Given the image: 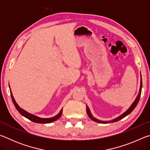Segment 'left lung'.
Masks as SVG:
<instances>
[{
  "instance_id": "1",
  "label": "left lung",
  "mask_w": 150,
  "mask_h": 150,
  "mask_svg": "<svg viewBox=\"0 0 150 150\" xmlns=\"http://www.w3.org/2000/svg\"><path fill=\"white\" fill-rule=\"evenodd\" d=\"M140 77H141V81H140V87H139V93H138V96H136L135 100L134 101V103L132 104L131 106L129 107V108L126 111L124 112L123 114H122L120 116H118V117H116L115 119H112V120H108V121H106V120H98V119L96 118L95 117H94L93 116L91 112V110L89 108H88V106L87 105V108H86V110H87V113L88 116H89V118L91 119V120L96 122H98V123H101V124H108V123H112V122H117L118 120H121V119H122L123 118L126 117L127 115H128L129 114H130L132 110H134V108L137 105V104H138V101L139 100V98H140V95H141V92H142V75L140 74Z\"/></svg>"
}]
</instances>
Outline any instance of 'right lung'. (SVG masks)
I'll use <instances>...</instances> for the list:
<instances>
[{
    "label": "right lung",
    "mask_w": 150,
    "mask_h": 150,
    "mask_svg": "<svg viewBox=\"0 0 150 150\" xmlns=\"http://www.w3.org/2000/svg\"><path fill=\"white\" fill-rule=\"evenodd\" d=\"M9 88H10V91H11V95L12 100L14 103V105L15 106V107H16V108L17 109V110L20 113V115H22V116H24V117H26V118L29 119L30 120L34 122H35V123L47 124V123H51V122H52L57 120V119L59 118L60 116H62V112H63V108L61 109L59 112L58 113L57 115H55V116H54V117L47 118H40V117H39V116H37L35 115H32V114H30L29 112H28L27 111L24 110V109H22V108H20L19 105L16 103L13 95H12V91H11V87H10V85H9Z\"/></svg>",
    "instance_id": "obj_1"
}]
</instances>
